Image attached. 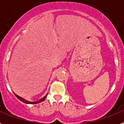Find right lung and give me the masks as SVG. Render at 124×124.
I'll return each mask as SVG.
<instances>
[{"mask_svg": "<svg viewBox=\"0 0 124 124\" xmlns=\"http://www.w3.org/2000/svg\"><path fill=\"white\" fill-rule=\"evenodd\" d=\"M47 95H48V94L46 95V96H45L44 97H43L42 99H41L40 100L38 101H37V102H30V101H28L25 100V99H24L23 98H22V97H20V96H18V95H17L16 94H15V96H16V97H17L20 101H22L23 102L25 103V104H38V103H40V102H41L43 101H44L45 99H46V97Z\"/></svg>", "mask_w": 124, "mask_h": 124, "instance_id": "obj_1", "label": "right lung"}]
</instances>
